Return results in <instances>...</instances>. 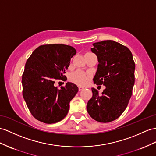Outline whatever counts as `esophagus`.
<instances>
[{"label":"esophagus","mask_w":156,"mask_h":156,"mask_svg":"<svg viewBox=\"0 0 156 156\" xmlns=\"http://www.w3.org/2000/svg\"><path fill=\"white\" fill-rule=\"evenodd\" d=\"M83 88H84V87H82V86H79V87H78V90H79V91H81V90H82Z\"/></svg>","instance_id":"34e87169"}]
</instances>
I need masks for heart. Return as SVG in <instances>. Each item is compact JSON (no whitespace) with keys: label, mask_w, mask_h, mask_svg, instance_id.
Masks as SVG:
<instances>
[{"label":"heart","mask_w":156,"mask_h":156,"mask_svg":"<svg viewBox=\"0 0 156 156\" xmlns=\"http://www.w3.org/2000/svg\"><path fill=\"white\" fill-rule=\"evenodd\" d=\"M90 78V76L87 74H86L81 70H77L74 73H72L70 76L69 80L76 84L79 86H83L88 82Z\"/></svg>","instance_id":"heart-1"}]
</instances>
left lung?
I'll return each instance as SVG.
<instances>
[{
	"label": "left lung",
	"instance_id": "obj_1",
	"mask_svg": "<svg viewBox=\"0 0 156 156\" xmlns=\"http://www.w3.org/2000/svg\"><path fill=\"white\" fill-rule=\"evenodd\" d=\"M91 50L99 64L94 83L106 87L101 95L94 87L87 104L90 117L100 122H109L121 116L126 108L134 84L135 63L130 51L113 40L93 43Z\"/></svg>",
	"mask_w": 156,
	"mask_h": 156
}]
</instances>
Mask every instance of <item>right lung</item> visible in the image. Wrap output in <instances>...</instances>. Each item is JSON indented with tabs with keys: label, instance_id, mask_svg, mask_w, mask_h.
Returning <instances> with one entry per match:
<instances>
[{
	"label": "right lung",
	"instance_id": "obj_1",
	"mask_svg": "<svg viewBox=\"0 0 156 156\" xmlns=\"http://www.w3.org/2000/svg\"><path fill=\"white\" fill-rule=\"evenodd\" d=\"M76 53L72 46L50 44L38 47L27 60L22 80L23 97L30 113L38 121L56 123L66 116L70 101L78 87L67 82L58 89L54 83L55 80L65 78L64 74Z\"/></svg>",
	"mask_w": 156,
	"mask_h": 156
}]
</instances>
